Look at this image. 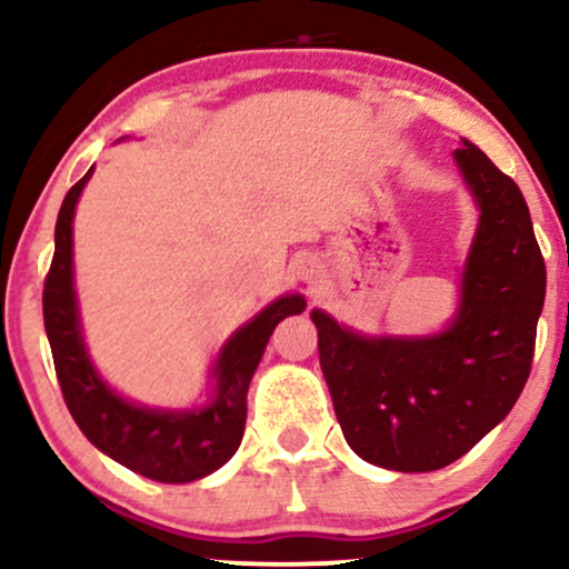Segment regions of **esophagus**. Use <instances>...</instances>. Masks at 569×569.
Segmentation results:
<instances>
[{
  "label": "esophagus",
  "mask_w": 569,
  "mask_h": 569,
  "mask_svg": "<svg viewBox=\"0 0 569 569\" xmlns=\"http://www.w3.org/2000/svg\"><path fill=\"white\" fill-rule=\"evenodd\" d=\"M293 272H297V278L307 286H316L318 280H321V264L312 257H299L297 262H293Z\"/></svg>",
  "instance_id": "obj_1"
}]
</instances>
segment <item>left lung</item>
Masks as SVG:
<instances>
[{"instance_id": "left-lung-1", "label": "left lung", "mask_w": 569, "mask_h": 569, "mask_svg": "<svg viewBox=\"0 0 569 569\" xmlns=\"http://www.w3.org/2000/svg\"><path fill=\"white\" fill-rule=\"evenodd\" d=\"M457 171L479 208L452 321L433 335H361L312 310L345 441L371 466L428 473L506 420L530 377L546 264L525 194L462 139Z\"/></svg>"}]
</instances>
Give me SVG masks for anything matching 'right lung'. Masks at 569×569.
Segmentation results:
<instances>
[{
	"label": "right lung",
	"mask_w": 569,
	"mask_h": 569,
	"mask_svg": "<svg viewBox=\"0 0 569 569\" xmlns=\"http://www.w3.org/2000/svg\"><path fill=\"white\" fill-rule=\"evenodd\" d=\"M93 168L69 189L56 221V253L44 278L42 312L63 401L84 439L120 466L162 485H187L219 471L238 452L246 396L276 326L305 310L302 293H283L221 345L211 393L200 407L160 409L128 401L98 375L82 337L74 289V208Z\"/></svg>",
	"instance_id": "add662e5"
}]
</instances>
